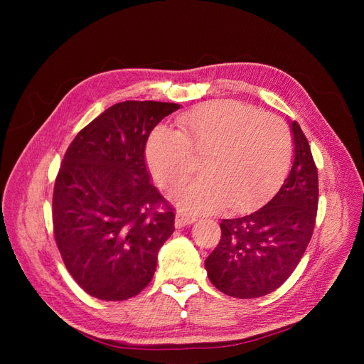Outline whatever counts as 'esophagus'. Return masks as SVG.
Here are the masks:
<instances>
[{
  "instance_id": "obj_1",
  "label": "esophagus",
  "mask_w": 364,
  "mask_h": 364,
  "mask_svg": "<svg viewBox=\"0 0 364 364\" xmlns=\"http://www.w3.org/2000/svg\"><path fill=\"white\" fill-rule=\"evenodd\" d=\"M197 220L196 215H191L185 211H179L176 214V228H183V226H188L193 225Z\"/></svg>"
}]
</instances>
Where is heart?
Wrapping results in <instances>:
<instances>
[{
  "label": "heart",
  "instance_id": "1",
  "mask_svg": "<svg viewBox=\"0 0 364 364\" xmlns=\"http://www.w3.org/2000/svg\"><path fill=\"white\" fill-rule=\"evenodd\" d=\"M181 132L158 126L146 159L161 185L176 186L190 173V153H203V178L173 193L188 211H211L225 202L246 208L262 199L287 171L291 134L282 119L238 102L206 103L179 117Z\"/></svg>",
  "mask_w": 364,
  "mask_h": 364
}]
</instances>
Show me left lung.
<instances>
[{
	"label": "left lung",
	"instance_id": "8db88e82",
	"mask_svg": "<svg viewBox=\"0 0 364 364\" xmlns=\"http://www.w3.org/2000/svg\"><path fill=\"white\" fill-rule=\"evenodd\" d=\"M290 129L293 162L279 191L252 214L222 220V237L205 259L209 281L228 296L253 299L281 287L311 240L317 168L301 126L291 121Z\"/></svg>",
	"mask_w": 364,
	"mask_h": 364
}]
</instances>
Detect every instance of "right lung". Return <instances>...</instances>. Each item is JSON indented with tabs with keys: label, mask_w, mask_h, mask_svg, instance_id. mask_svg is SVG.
Instances as JSON below:
<instances>
[{
	"label": "right lung",
	"mask_w": 364,
	"mask_h": 364,
	"mask_svg": "<svg viewBox=\"0 0 364 364\" xmlns=\"http://www.w3.org/2000/svg\"><path fill=\"white\" fill-rule=\"evenodd\" d=\"M179 107L117 103L65 153L53 193L54 238L74 281L97 299L126 301L144 290L174 232V213L150 182L144 153L150 132Z\"/></svg>",
	"instance_id": "right-lung-1"
}]
</instances>
